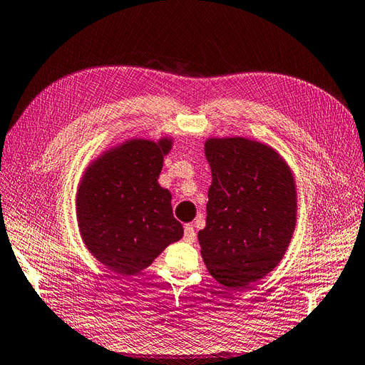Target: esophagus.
Returning a JSON list of instances; mask_svg holds the SVG:
<instances>
[{
  "label": "esophagus",
  "instance_id": "obj_1",
  "mask_svg": "<svg viewBox=\"0 0 365 365\" xmlns=\"http://www.w3.org/2000/svg\"><path fill=\"white\" fill-rule=\"evenodd\" d=\"M184 240L187 243H193L197 240V232H195L193 225H185L184 226Z\"/></svg>",
  "mask_w": 365,
  "mask_h": 365
}]
</instances>
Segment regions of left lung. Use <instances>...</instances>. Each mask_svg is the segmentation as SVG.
Returning a JSON list of instances; mask_svg holds the SVG:
<instances>
[{
	"instance_id": "obj_1",
	"label": "left lung",
	"mask_w": 365,
	"mask_h": 365,
	"mask_svg": "<svg viewBox=\"0 0 365 365\" xmlns=\"http://www.w3.org/2000/svg\"><path fill=\"white\" fill-rule=\"evenodd\" d=\"M212 170L202 260L226 288L240 289L269 274L285 255L297 217L296 182L274 148L246 138L204 144Z\"/></svg>"
}]
</instances>
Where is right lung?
I'll list each match as a JSON object with an SVG mask.
<instances>
[{"mask_svg":"<svg viewBox=\"0 0 365 365\" xmlns=\"http://www.w3.org/2000/svg\"><path fill=\"white\" fill-rule=\"evenodd\" d=\"M172 139H131L86 168L76 200L83 242L119 274L145 269L184 234L173 217L172 193L158 184Z\"/></svg>","mask_w":365,"mask_h":365,"instance_id":"right-lung-1","label":"right lung"}]
</instances>
